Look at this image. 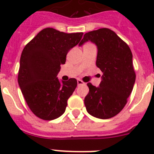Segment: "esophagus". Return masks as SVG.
<instances>
[{
    "mask_svg": "<svg viewBox=\"0 0 154 154\" xmlns=\"http://www.w3.org/2000/svg\"><path fill=\"white\" fill-rule=\"evenodd\" d=\"M77 84H78V86H79V85H84V82L82 81V80H80V79H78L77 80Z\"/></svg>",
    "mask_w": 154,
    "mask_h": 154,
    "instance_id": "obj_1",
    "label": "esophagus"
}]
</instances>
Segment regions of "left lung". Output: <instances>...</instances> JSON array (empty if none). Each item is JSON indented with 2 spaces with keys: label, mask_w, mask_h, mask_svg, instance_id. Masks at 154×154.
<instances>
[{
  "label": "left lung",
  "mask_w": 154,
  "mask_h": 154,
  "mask_svg": "<svg viewBox=\"0 0 154 154\" xmlns=\"http://www.w3.org/2000/svg\"><path fill=\"white\" fill-rule=\"evenodd\" d=\"M87 42L97 46L96 66L103 74L99 86L87 83L89 92L84 103L92 116L109 119L123 109L133 91L136 80L133 55L126 43L109 28L85 33L79 45Z\"/></svg>",
  "instance_id": "1"
}]
</instances>
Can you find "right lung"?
<instances>
[{"label":"right lung","instance_id":"1","mask_svg":"<svg viewBox=\"0 0 154 154\" xmlns=\"http://www.w3.org/2000/svg\"><path fill=\"white\" fill-rule=\"evenodd\" d=\"M82 35L47 28L23 49L18 84L28 107L40 119L52 120L65 112L77 81L75 79L60 81L57 75L69 51L79 44Z\"/></svg>","mask_w":154,"mask_h":154}]
</instances>
